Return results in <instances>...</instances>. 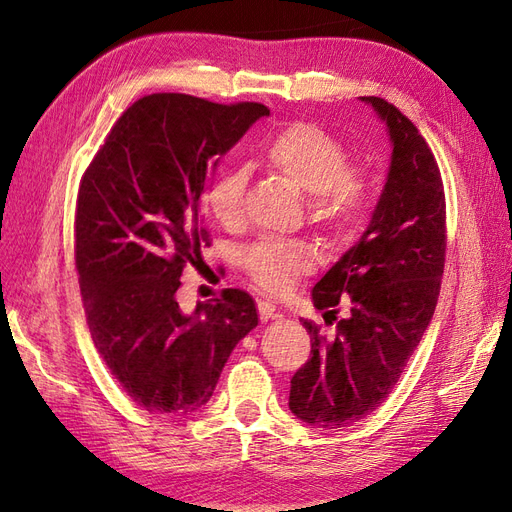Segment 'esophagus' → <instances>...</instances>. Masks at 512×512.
Masks as SVG:
<instances>
[{
  "label": "esophagus",
  "instance_id": "esophagus-1",
  "mask_svg": "<svg viewBox=\"0 0 512 512\" xmlns=\"http://www.w3.org/2000/svg\"><path fill=\"white\" fill-rule=\"evenodd\" d=\"M258 314H260L262 322H269V320L280 318V309L271 305L269 301H258Z\"/></svg>",
  "mask_w": 512,
  "mask_h": 512
}]
</instances>
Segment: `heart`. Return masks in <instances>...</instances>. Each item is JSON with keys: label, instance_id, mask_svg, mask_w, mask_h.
Masks as SVG:
<instances>
[{"label": "heart", "instance_id": "1", "mask_svg": "<svg viewBox=\"0 0 512 512\" xmlns=\"http://www.w3.org/2000/svg\"><path fill=\"white\" fill-rule=\"evenodd\" d=\"M265 164L309 196V222L335 237H344L365 215L374 183L361 166L348 164L346 145L314 123H290L275 132L265 149ZM247 173L230 168L215 177L205 194L209 213L224 228L245 220ZM312 252L292 241H260L243 256L252 280L269 292H288L312 267Z\"/></svg>", "mask_w": 512, "mask_h": 512}]
</instances>
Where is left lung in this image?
Instances as JSON below:
<instances>
[{
  "instance_id": "8db88e82",
  "label": "left lung",
  "mask_w": 512,
  "mask_h": 512,
  "mask_svg": "<svg viewBox=\"0 0 512 512\" xmlns=\"http://www.w3.org/2000/svg\"><path fill=\"white\" fill-rule=\"evenodd\" d=\"M391 143L371 220L312 290L314 307L350 312L324 337L303 320L312 356L290 380V412L320 429L361 421L389 397L436 312L446 252L440 168L414 123L382 98L363 96Z\"/></svg>"
}]
</instances>
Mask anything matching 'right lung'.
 <instances>
[{
    "mask_svg": "<svg viewBox=\"0 0 512 512\" xmlns=\"http://www.w3.org/2000/svg\"><path fill=\"white\" fill-rule=\"evenodd\" d=\"M269 108L151 94L119 117L81 179L76 269L91 339L149 414L188 416L211 399L230 352L258 327L243 290L181 312L183 267L200 258V198L220 158Z\"/></svg>",
    "mask_w": 512,
    "mask_h": 512,
    "instance_id": "right-lung-1",
    "label": "right lung"
}]
</instances>
